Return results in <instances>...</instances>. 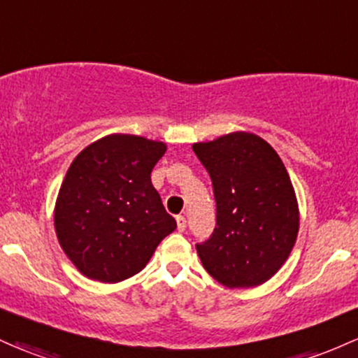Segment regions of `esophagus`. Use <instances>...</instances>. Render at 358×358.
<instances>
[{
    "label": "esophagus",
    "instance_id": "34e87169",
    "mask_svg": "<svg viewBox=\"0 0 358 358\" xmlns=\"http://www.w3.org/2000/svg\"><path fill=\"white\" fill-rule=\"evenodd\" d=\"M176 227H178L180 233H183V231H185V227H187V219L183 217V215H178V217H176Z\"/></svg>",
    "mask_w": 358,
    "mask_h": 358
}]
</instances>
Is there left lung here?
Wrapping results in <instances>:
<instances>
[{
  "label": "left lung",
  "mask_w": 358,
  "mask_h": 358,
  "mask_svg": "<svg viewBox=\"0 0 358 358\" xmlns=\"http://www.w3.org/2000/svg\"><path fill=\"white\" fill-rule=\"evenodd\" d=\"M192 149L214 187L217 222L197 245L203 268L227 289L265 284L287 262L299 233L296 190L277 151L236 131Z\"/></svg>",
  "instance_id": "left-lung-1"
}]
</instances>
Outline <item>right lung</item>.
<instances>
[{
	"label": "right lung",
	"instance_id": "add662e5",
	"mask_svg": "<svg viewBox=\"0 0 358 358\" xmlns=\"http://www.w3.org/2000/svg\"><path fill=\"white\" fill-rule=\"evenodd\" d=\"M166 144L134 134H110L71 163L56 199L59 245L85 277L117 284L139 273L175 219L151 183Z\"/></svg>",
	"mask_w": 358,
	"mask_h": 358
}]
</instances>
